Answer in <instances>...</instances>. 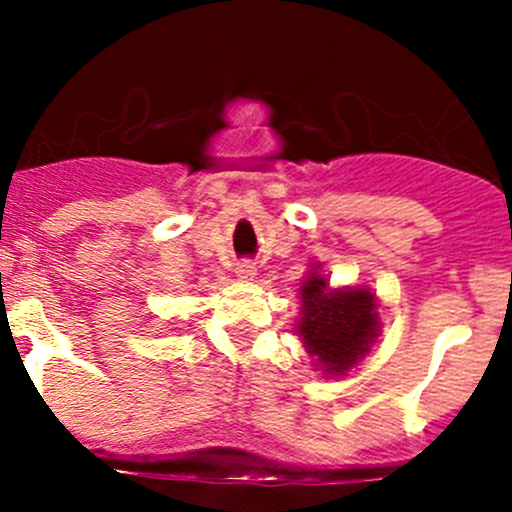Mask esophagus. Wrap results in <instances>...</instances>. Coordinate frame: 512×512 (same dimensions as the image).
Segmentation results:
<instances>
[{"instance_id":"1","label":"esophagus","mask_w":512,"mask_h":512,"mask_svg":"<svg viewBox=\"0 0 512 512\" xmlns=\"http://www.w3.org/2000/svg\"><path fill=\"white\" fill-rule=\"evenodd\" d=\"M235 275L240 277V280H252V277L257 275V267H255V262H250V260H242V262H237V267H235Z\"/></svg>"}]
</instances>
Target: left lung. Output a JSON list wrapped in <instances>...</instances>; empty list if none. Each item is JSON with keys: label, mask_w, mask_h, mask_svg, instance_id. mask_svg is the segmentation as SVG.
<instances>
[{"label": "left lung", "mask_w": 512, "mask_h": 512, "mask_svg": "<svg viewBox=\"0 0 512 512\" xmlns=\"http://www.w3.org/2000/svg\"><path fill=\"white\" fill-rule=\"evenodd\" d=\"M302 314L299 337L329 374L354 366L379 332L374 294L366 289L327 292L324 277L314 272L302 287Z\"/></svg>", "instance_id": "left-lung-1"}]
</instances>
